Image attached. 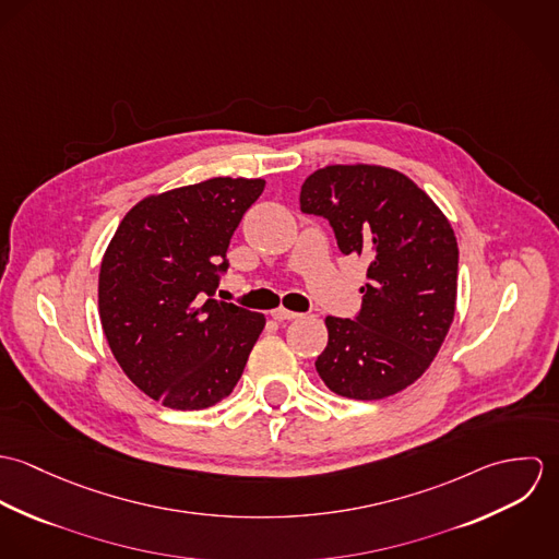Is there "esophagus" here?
<instances>
[{
  "instance_id": "obj_1",
  "label": "esophagus",
  "mask_w": 559,
  "mask_h": 559,
  "mask_svg": "<svg viewBox=\"0 0 559 559\" xmlns=\"http://www.w3.org/2000/svg\"><path fill=\"white\" fill-rule=\"evenodd\" d=\"M271 317L275 320H293L299 319L301 314H297V312H290V310H286V308H275L273 312H271Z\"/></svg>"
}]
</instances>
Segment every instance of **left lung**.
I'll list each match as a JSON object with an SVG mask.
<instances>
[{"label":"left lung","instance_id":"obj_1","mask_svg":"<svg viewBox=\"0 0 559 559\" xmlns=\"http://www.w3.org/2000/svg\"><path fill=\"white\" fill-rule=\"evenodd\" d=\"M304 213L324 217L344 255L370 260L355 320L326 317L317 372L337 396L381 400L413 385L456 312L459 245L432 202L399 169L326 165L301 185Z\"/></svg>","mask_w":559,"mask_h":559}]
</instances>
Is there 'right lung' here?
Returning a JSON list of instances; mask_svg holds the SVG:
<instances>
[{
    "label": "right lung",
    "mask_w": 559,
    "mask_h": 559,
    "mask_svg": "<svg viewBox=\"0 0 559 559\" xmlns=\"http://www.w3.org/2000/svg\"><path fill=\"white\" fill-rule=\"evenodd\" d=\"M262 191V178L217 176L146 195L103 253L107 344L133 385L163 406L200 411L230 396L266 324L264 314L211 299L230 239Z\"/></svg>",
    "instance_id": "add662e5"
}]
</instances>
